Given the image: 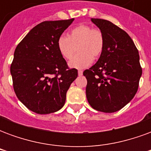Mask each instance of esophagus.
<instances>
[{
	"mask_svg": "<svg viewBox=\"0 0 151 151\" xmlns=\"http://www.w3.org/2000/svg\"><path fill=\"white\" fill-rule=\"evenodd\" d=\"M78 75L79 76H82V73H83V72H82V70H78Z\"/></svg>",
	"mask_w": 151,
	"mask_h": 151,
	"instance_id": "34e87169",
	"label": "esophagus"
}]
</instances>
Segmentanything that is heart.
<instances>
[{
  "label": "heart",
  "instance_id": "1",
  "mask_svg": "<svg viewBox=\"0 0 151 151\" xmlns=\"http://www.w3.org/2000/svg\"><path fill=\"white\" fill-rule=\"evenodd\" d=\"M58 52L64 59L70 60V68L84 69L91 64L93 59L99 58L104 48V36L98 28L88 25H79L71 29L67 37L60 36L56 42Z\"/></svg>",
  "mask_w": 151,
  "mask_h": 151
}]
</instances>
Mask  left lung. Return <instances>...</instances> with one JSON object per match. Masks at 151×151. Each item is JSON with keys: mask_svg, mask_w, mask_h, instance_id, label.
<instances>
[{"mask_svg": "<svg viewBox=\"0 0 151 151\" xmlns=\"http://www.w3.org/2000/svg\"><path fill=\"white\" fill-rule=\"evenodd\" d=\"M103 32L104 48L98 61L83 72L88 103L97 111L120 110L136 95L142 69L138 50L126 32L111 22L91 18Z\"/></svg>", "mask_w": 151, "mask_h": 151, "instance_id": "obj_1", "label": "left lung"}]
</instances>
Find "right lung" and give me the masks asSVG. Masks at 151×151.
Instances as JSON below:
<instances>
[{
    "instance_id": "1",
    "label": "right lung",
    "mask_w": 151,
    "mask_h": 151,
    "mask_svg": "<svg viewBox=\"0 0 151 151\" xmlns=\"http://www.w3.org/2000/svg\"><path fill=\"white\" fill-rule=\"evenodd\" d=\"M74 18L45 21L32 28L16 47L10 66L14 90L27 108L38 114L59 111L78 77L58 52V38Z\"/></svg>"
}]
</instances>
